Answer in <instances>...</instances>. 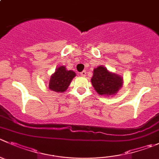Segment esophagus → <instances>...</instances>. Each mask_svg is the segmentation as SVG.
Wrapping results in <instances>:
<instances>
[{"label": "esophagus", "mask_w": 159, "mask_h": 159, "mask_svg": "<svg viewBox=\"0 0 159 159\" xmlns=\"http://www.w3.org/2000/svg\"><path fill=\"white\" fill-rule=\"evenodd\" d=\"M80 75H82V76H86V75H87V72H86L85 70H84V71H83V72H81Z\"/></svg>", "instance_id": "34e87169"}]
</instances>
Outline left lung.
<instances>
[{"label":"left lung","mask_w":159,"mask_h":159,"mask_svg":"<svg viewBox=\"0 0 159 159\" xmlns=\"http://www.w3.org/2000/svg\"><path fill=\"white\" fill-rule=\"evenodd\" d=\"M123 77L110 72L103 65L97 67L93 71L91 84L96 92L102 96H113L123 86Z\"/></svg>","instance_id":"obj_1"}]
</instances>
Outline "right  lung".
I'll return each mask as SVG.
<instances>
[{"label":"right lung","instance_id":"1","mask_svg":"<svg viewBox=\"0 0 159 159\" xmlns=\"http://www.w3.org/2000/svg\"><path fill=\"white\" fill-rule=\"evenodd\" d=\"M75 72L72 70H67L66 67L61 65L55 70L49 80V88L51 91L58 93H63L68 89V86L75 76Z\"/></svg>","mask_w":159,"mask_h":159}]
</instances>
